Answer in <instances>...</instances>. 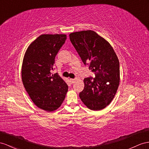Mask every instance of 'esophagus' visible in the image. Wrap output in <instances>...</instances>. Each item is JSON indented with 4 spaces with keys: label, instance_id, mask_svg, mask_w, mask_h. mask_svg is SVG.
<instances>
[{
    "label": "esophagus",
    "instance_id": "obj_1",
    "mask_svg": "<svg viewBox=\"0 0 149 149\" xmlns=\"http://www.w3.org/2000/svg\"><path fill=\"white\" fill-rule=\"evenodd\" d=\"M69 81H70V82L71 84H73V83L75 81V79H70Z\"/></svg>",
    "mask_w": 149,
    "mask_h": 149
}]
</instances>
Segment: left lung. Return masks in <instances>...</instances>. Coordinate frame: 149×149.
Wrapping results in <instances>:
<instances>
[{
	"label": "left lung",
	"mask_w": 149,
	"mask_h": 149,
	"mask_svg": "<svg viewBox=\"0 0 149 149\" xmlns=\"http://www.w3.org/2000/svg\"><path fill=\"white\" fill-rule=\"evenodd\" d=\"M70 40L83 63L95 77L85 78L79 97L89 109L100 111L108 106L120 84V63L111 45L92 30L72 33Z\"/></svg>",
	"instance_id": "1"
}]
</instances>
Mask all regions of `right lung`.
<instances>
[{"instance_id":"right-lung-1","label":"right lung","mask_w":149,"mask_h":149,"mask_svg":"<svg viewBox=\"0 0 149 149\" xmlns=\"http://www.w3.org/2000/svg\"><path fill=\"white\" fill-rule=\"evenodd\" d=\"M67 39L66 35H41L29 45L22 61L21 77L24 88L37 107L47 112L62 105L68 86L52 74L55 58Z\"/></svg>"}]
</instances>
